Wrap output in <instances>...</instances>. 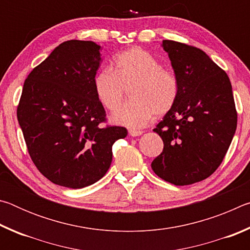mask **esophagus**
Instances as JSON below:
<instances>
[{
	"instance_id": "34e87169",
	"label": "esophagus",
	"mask_w": 250,
	"mask_h": 250,
	"mask_svg": "<svg viewBox=\"0 0 250 250\" xmlns=\"http://www.w3.org/2000/svg\"><path fill=\"white\" fill-rule=\"evenodd\" d=\"M143 133V131L141 130H134V129H131L129 130V134L131 137H139V135H141Z\"/></svg>"
}]
</instances>
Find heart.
Returning a JSON list of instances; mask_svg holds the SVG:
<instances>
[{"mask_svg":"<svg viewBox=\"0 0 250 250\" xmlns=\"http://www.w3.org/2000/svg\"><path fill=\"white\" fill-rule=\"evenodd\" d=\"M97 99L104 109L113 110L130 89L129 103L122 104L110 119L116 125L140 128L153 116H163L173 108L179 83L171 70L163 68L153 55L140 47L118 54L113 70L104 68L94 77Z\"/></svg>","mask_w":250,"mask_h":250,"instance_id":"heart-1","label":"heart"}]
</instances>
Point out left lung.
Wrapping results in <instances>:
<instances>
[{"label": "left lung", "mask_w": 250, "mask_h": 250, "mask_svg": "<svg viewBox=\"0 0 250 250\" xmlns=\"http://www.w3.org/2000/svg\"><path fill=\"white\" fill-rule=\"evenodd\" d=\"M161 46L171 61L179 95L153 129L164 147L151 167L168 183L189 185L216 171L234 138L237 112L231 83L200 48L168 40Z\"/></svg>", "instance_id": "1"}]
</instances>
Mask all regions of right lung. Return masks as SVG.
Segmentation results:
<instances>
[{
  "mask_svg": "<svg viewBox=\"0 0 250 250\" xmlns=\"http://www.w3.org/2000/svg\"><path fill=\"white\" fill-rule=\"evenodd\" d=\"M100 46L71 40L57 46L25 80L18 120L34 164L54 184L83 188L110 167L124 126L100 125L105 111L94 89Z\"/></svg>",
  "mask_w": 250,
  "mask_h": 250,
  "instance_id": "add662e5",
  "label": "right lung"
}]
</instances>
